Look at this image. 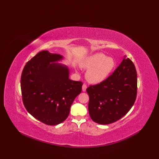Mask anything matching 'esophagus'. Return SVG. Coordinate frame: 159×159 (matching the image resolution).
<instances>
[{
  "instance_id": "34e87169",
  "label": "esophagus",
  "mask_w": 159,
  "mask_h": 159,
  "mask_svg": "<svg viewBox=\"0 0 159 159\" xmlns=\"http://www.w3.org/2000/svg\"><path fill=\"white\" fill-rule=\"evenodd\" d=\"M87 89V85H85V84H83V86H82V90L83 92H85Z\"/></svg>"
}]
</instances>
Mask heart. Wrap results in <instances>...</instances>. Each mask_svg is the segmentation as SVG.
Segmentation results:
<instances>
[{"mask_svg":"<svg viewBox=\"0 0 159 159\" xmlns=\"http://www.w3.org/2000/svg\"><path fill=\"white\" fill-rule=\"evenodd\" d=\"M80 66L87 70L85 74L87 80L91 83L98 84L109 76L115 67V61L112 57L98 52L82 61Z\"/></svg>","mask_w":159,"mask_h":159,"instance_id":"b5f03b06","label":"heart"}]
</instances>
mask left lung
Listing matches in <instances>:
<instances>
[{
    "label": "left lung",
    "mask_w": 159,
    "mask_h": 159,
    "mask_svg": "<svg viewBox=\"0 0 159 159\" xmlns=\"http://www.w3.org/2000/svg\"><path fill=\"white\" fill-rule=\"evenodd\" d=\"M135 67L128 58L124 59L107 79L87 89L89 96L90 117L100 124H109L123 117L133 106L137 96Z\"/></svg>",
    "instance_id": "obj_1"
}]
</instances>
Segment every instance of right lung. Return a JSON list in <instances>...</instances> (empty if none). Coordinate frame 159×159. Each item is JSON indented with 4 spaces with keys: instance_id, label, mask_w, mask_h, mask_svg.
<instances>
[{
    "instance_id": "1",
    "label": "right lung",
    "mask_w": 159,
    "mask_h": 159,
    "mask_svg": "<svg viewBox=\"0 0 159 159\" xmlns=\"http://www.w3.org/2000/svg\"><path fill=\"white\" fill-rule=\"evenodd\" d=\"M64 57L43 50L26 63L21 76V91L26 111L42 123L54 126L68 117L83 83L69 79L70 70L58 62Z\"/></svg>"
}]
</instances>
